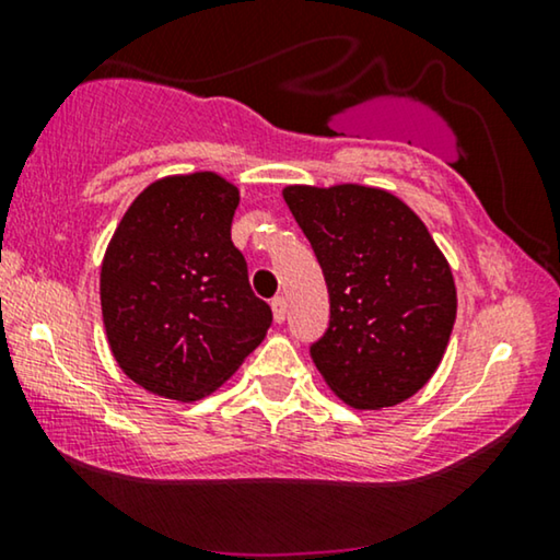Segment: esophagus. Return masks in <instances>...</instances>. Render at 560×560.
I'll return each mask as SVG.
<instances>
[{"label":"esophagus","instance_id":"34e87169","mask_svg":"<svg viewBox=\"0 0 560 560\" xmlns=\"http://www.w3.org/2000/svg\"><path fill=\"white\" fill-rule=\"evenodd\" d=\"M272 316H275V320H278V324H282V320H285V316H288V301L282 295H278V298H272Z\"/></svg>","mask_w":560,"mask_h":560}]
</instances>
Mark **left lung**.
<instances>
[{
    "label": "left lung",
    "instance_id": "left-lung-1",
    "mask_svg": "<svg viewBox=\"0 0 560 560\" xmlns=\"http://www.w3.org/2000/svg\"><path fill=\"white\" fill-rule=\"evenodd\" d=\"M324 270L331 303L311 359L359 410L408 400L431 380L456 320L448 262L423 221L387 190H282Z\"/></svg>",
    "mask_w": 560,
    "mask_h": 560
}]
</instances>
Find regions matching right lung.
<instances>
[{
  "mask_svg": "<svg viewBox=\"0 0 560 560\" xmlns=\"http://www.w3.org/2000/svg\"><path fill=\"white\" fill-rule=\"evenodd\" d=\"M240 190L213 173L175 175L135 198L102 265L112 354L129 380L198 400L262 343L272 311L232 242Z\"/></svg>",
  "mask_w": 560,
  "mask_h": 560,
  "instance_id": "obj_1",
  "label": "right lung"
}]
</instances>
